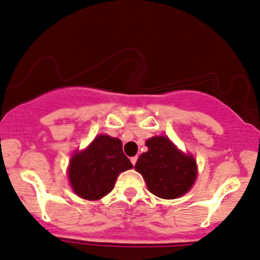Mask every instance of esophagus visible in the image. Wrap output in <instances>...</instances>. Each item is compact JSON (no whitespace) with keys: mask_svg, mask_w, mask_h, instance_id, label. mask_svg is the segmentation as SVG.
Here are the masks:
<instances>
[{"mask_svg":"<svg viewBox=\"0 0 260 260\" xmlns=\"http://www.w3.org/2000/svg\"><path fill=\"white\" fill-rule=\"evenodd\" d=\"M137 156H133V157H131V162L133 164V165H136V162H137Z\"/></svg>","mask_w":260,"mask_h":260,"instance_id":"esophagus-1","label":"esophagus"}]
</instances>
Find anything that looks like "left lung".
I'll list each match as a JSON object with an SVG mask.
<instances>
[{
    "mask_svg": "<svg viewBox=\"0 0 260 260\" xmlns=\"http://www.w3.org/2000/svg\"><path fill=\"white\" fill-rule=\"evenodd\" d=\"M147 152H143L135 169L141 173L147 189L164 200L181 197L197 179V162L184 153L165 136L146 141Z\"/></svg>",
    "mask_w": 260,
    "mask_h": 260,
    "instance_id": "8db88e82",
    "label": "left lung"
}]
</instances>
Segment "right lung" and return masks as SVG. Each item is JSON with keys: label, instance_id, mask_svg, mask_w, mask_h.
<instances>
[{"label": "right lung", "instance_id": "1", "mask_svg": "<svg viewBox=\"0 0 260 260\" xmlns=\"http://www.w3.org/2000/svg\"><path fill=\"white\" fill-rule=\"evenodd\" d=\"M129 158L123 153L122 141L108 135H99L84 151L72 155L69 179L79 197L98 201L114 188L122 171L132 169Z\"/></svg>", "mask_w": 260, "mask_h": 260}]
</instances>
